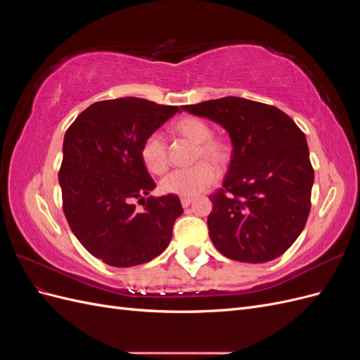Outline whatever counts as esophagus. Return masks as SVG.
I'll use <instances>...</instances> for the list:
<instances>
[{
    "label": "esophagus",
    "instance_id": "1",
    "mask_svg": "<svg viewBox=\"0 0 360 360\" xmlns=\"http://www.w3.org/2000/svg\"><path fill=\"white\" fill-rule=\"evenodd\" d=\"M193 202L192 197H181V205L183 207H189Z\"/></svg>",
    "mask_w": 360,
    "mask_h": 360
}]
</instances>
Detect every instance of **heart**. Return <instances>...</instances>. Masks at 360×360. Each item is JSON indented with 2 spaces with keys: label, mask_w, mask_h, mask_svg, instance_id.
I'll use <instances>...</instances> for the list:
<instances>
[{
  "label": "heart",
  "mask_w": 360,
  "mask_h": 360,
  "mask_svg": "<svg viewBox=\"0 0 360 360\" xmlns=\"http://www.w3.org/2000/svg\"><path fill=\"white\" fill-rule=\"evenodd\" d=\"M171 130L176 135L198 146V158H207L214 162H222L226 156V147L219 139L210 138L212 130L204 120L198 117H183L172 124ZM141 159L148 171L162 174L168 168L167 146L159 134H151L141 147ZM216 179V169L210 162H200L188 169H176L160 181L163 192L193 197L202 192Z\"/></svg>",
  "instance_id": "b5f03b06"
}]
</instances>
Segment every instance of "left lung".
<instances>
[{"label": "left lung", "instance_id": "8db88e82", "mask_svg": "<svg viewBox=\"0 0 360 360\" xmlns=\"http://www.w3.org/2000/svg\"><path fill=\"white\" fill-rule=\"evenodd\" d=\"M181 111L222 126L231 159L212 195L209 234L214 248L240 263L282 255L303 231L311 209L314 169L307 136L281 110L228 96Z\"/></svg>", "mask_w": 360, "mask_h": 360}]
</instances>
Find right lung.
Masks as SVG:
<instances>
[{"instance_id": "add662e5", "label": "right lung", "mask_w": 360, "mask_h": 360, "mask_svg": "<svg viewBox=\"0 0 360 360\" xmlns=\"http://www.w3.org/2000/svg\"><path fill=\"white\" fill-rule=\"evenodd\" d=\"M177 111L138 97L102 101L76 117L64 135L63 210L81 245L108 266L148 263L171 242L183 207L177 195H150L156 183L141 147ZM135 199L145 201L143 211L136 210Z\"/></svg>"}]
</instances>
